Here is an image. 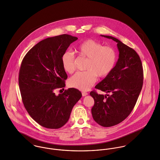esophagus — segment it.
<instances>
[{"instance_id": "34e87169", "label": "esophagus", "mask_w": 160, "mask_h": 160, "mask_svg": "<svg viewBox=\"0 0 160 160\" xmlns=\"http://www.w3.org/2000/svg\"><path fill=\"white\" fill-rule=\"evenodd\" d=\"M88 94V93L87 92H82V95L83 97L86 96Z\"/></svg>"}]
</instances>
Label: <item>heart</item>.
<instances>
[{
	"label": "heart",
	"instance_id": "b5f03b06",
	"mask_svg": "<svg viewBox=\"0 0 160 160\" xmlns=\"http://www.w3.org/2000/svg\"><path fill=\"white\" fill-rule=\"evenodd\" d=\"M76 49L80 56L88 58L86 67L88 70L76 72L69 79L68 85L86 91L96 82L97 76L105 77L112 71L117 61V53L112 47L103 46L91 39L81 42ZM62 63L67 72L72 73L76 69L74 54L69 51L65 52L62 57Z\"/></svg>",
	"mask_w": 160,
	"mask_h": 160
}]
</instances>
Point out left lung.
<instances>
[{"label": "left lung", "instance_id": "8db88e82", "mask_svg": "<svg viewBox=\"0 0 160 160\" xmlns=\"http://www.w3.org/2000/svg\"><path fill=\"white\" fill-rule=\"evenodd\" d=\"M101 36L117 42L119 58L112 71L95 86L112 94L90 92L94 99L91 112L98 124L111 127L124 121L132 111L142 88L143 71L140 58L133 48L112 36Z\"/></svg>", "mask_w": 160, "mask_h": 160}]
</instances>
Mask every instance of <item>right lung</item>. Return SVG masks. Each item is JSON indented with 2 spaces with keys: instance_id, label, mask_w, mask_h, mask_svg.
I'll return each instance as SVG.
<instances>
[{
  "instance_id": "1",
  "label": "right lung",
  "mask_w": 160,
  "mask_h": 160,
  "mask_svg": "<svg viewBox=\"0 0 160 160\" xmlns=\"http://www.w3.org/2000/svg\"><path fill=\"white\" fill-rule=\"evenodd\" d=\"M77 39L68 34L48 38L31 48L22 60L18 83L23 105L30 116L46 128L64 126L82 97L74 88L58 95L54 92L65 86L68 76L63 68L62 57Z\"/></svg>"
}]
</instances>
